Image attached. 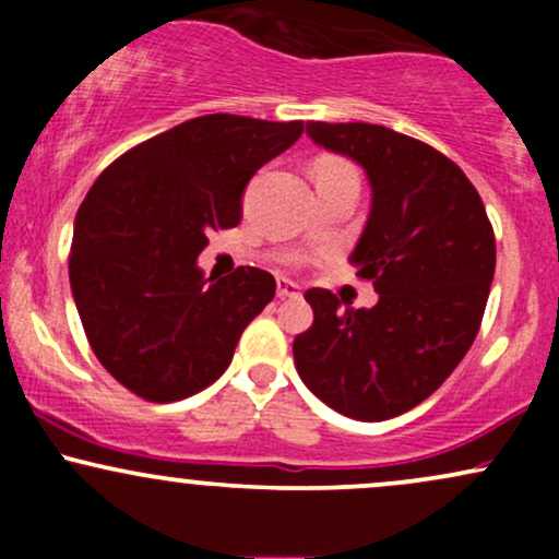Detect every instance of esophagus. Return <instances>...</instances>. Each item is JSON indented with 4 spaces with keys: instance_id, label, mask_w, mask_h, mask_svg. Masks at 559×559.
I'll use <instances>...</instances> for the list:
<instances>
[{
    "instance_id": "obj_1",
    "label": "esophagus",
    "mask_w": 559,
    "mask_h": 559,
    "mask_svg": "<svg viewBox=\"0 0 559 559\" xmlns=\"http://www.w3.org/2000/svg\"><path fill=\"white\" fill-rule=\"evenodd\" d=\"M275 292H278L281 299L299 297V284H294V281H288V278H278V284H275Z\"/></svg>"
}]
</instances>
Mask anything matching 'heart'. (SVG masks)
Here are the masks:
<instances>
[{"label": "heart", "instance_id": "heart-1", "mask_svg": "<svg viewBox=\"0 0 559 559\" xmlns=\"http://www.w3.org/2000/svg\"><path fill=\"white\" fill-rule=\"evenodd\" d=\"M318 168H346V165L338 163V159H323V163H318Z\"/></svg>", "mask_w": 559, "mask_h": 559}]
</instances>
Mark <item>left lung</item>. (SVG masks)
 Here are the masks:
<instances>
[{
	"mask_svg": "<svg viewBox=\"0 0 559 559\" xmlns=\"http://www.w3.org/2000/svg\"><path fill=\"white\" fill-rule=\"evenodd\" d=\"M323 150L355 159L370 213L349 262L373 281L370 310L310 288L312 325L294 338L305 386L355 420H389L433 394L471 349L497 265L478 191L433 146L373 123H307Z\"/></svg>",
	"mask_w": 559,
	"mask_h": 559,
	"instance_id": "8db88e82",
	"label": "left lung"
}]
</instances>
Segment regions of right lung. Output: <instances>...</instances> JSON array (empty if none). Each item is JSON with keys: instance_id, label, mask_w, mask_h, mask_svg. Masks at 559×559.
<instances>
[{"instance_id": "add662e5", "label": "right lung", "mask_w": 559, "mask_h": 559, "mask_svg": "<svg viewBox=\"0 0 559 559\" xmlns=\"http://www.w3.org/2000/svg\"><path fill=\"white\" fill-rule=\"evenodd\" d=\"M301 136V120L202 115L128 150L75 215L70 288L96 360L141 400L178 402L217 381L275 278L239 267L204 278L207 234L241 221L262 165Z\"/></svg>"}]
</instances>
